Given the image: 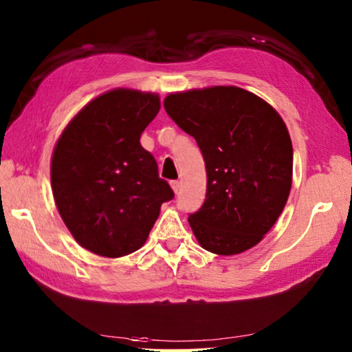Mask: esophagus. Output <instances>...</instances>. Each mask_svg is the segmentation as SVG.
<instances>
[{
	"instance_id": "esophagus-1",
	"label": "esophagus",
	"mask_w": 352,
	"mask_h": 352,
	"mask_svg": "<svg viewBox=\"0 0 352 352\" xmlns=\"http://www.w3.org/2000/svg\"><path fill=\"white\" fill-rule=\"evenodd\" d=\"M180 186H182V183L178 182V180H172V182H170V188L174 189L175 194H178V190H180Z\"/></svg>"
}]
</instances>
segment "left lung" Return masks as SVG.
<instances>
[{
    "label": "left lung",
    "instance_id": "left-lung-1",
    "mask_svg": "<svg viewBox=\"0 0 352 352\" xmlns=\"http://www.w3.org/2000/svg\"><path fill=\"white\" fill-rule=\"evenodd\" d=\"M169 117L192 135L206 164V200L189 225L209 252L234 255L261 241L292 184V143L271 104L235 86L164 98Z\"/></svg>",
    "mask_w": 352,
    "mask_h": 352
}]
</instances>
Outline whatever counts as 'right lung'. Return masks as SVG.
<instances>
[{
  "label": "right lung",
  "instance_id": "right-lung-1",
  "mask_svg": "<svg viewBox=\"0 0 352 352\" xmlns=\"http://www.w3.org/2000/svg\"><path fill=\"white\" fill-rule=\"evenodd\" d=\"M160 111L157 94L113 89L70 120L50 163L52 192L74 239L101 257L142 248L174 198L140 137Z\"/></svg>",
  "mask_w": 352,
  "mask_h": 352
}]
</instances>
